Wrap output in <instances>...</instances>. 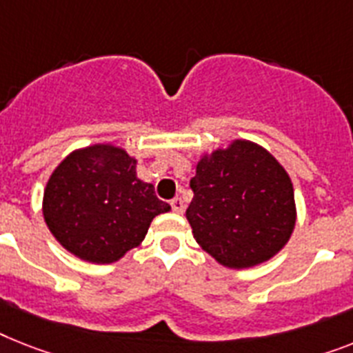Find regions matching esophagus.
Segmentation results:
<instances>
[{
	"instance_id": "esophagus-1",
	"label": "esophagus",
	"mask_w": 353,
	"mask_h": 353,
	"mask_svg": "<svg viewBox=\"0 0 353 353\" xmlns=\"http://www.w3.org/2000/svg\"><path fill=\"white\" fill-rule=\"evenodd\" d=\"M183 208H185V203H183V200L180 196L171 200V209H173L174 212H183Z\"/></svg>"
}]
</instances>
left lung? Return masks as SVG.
Returning <instances> with one entry per match:
<instances>
[{
  "instance_id": "8db88e82",
  "label": "left lung",
  "mask_w": 353,
  "mask_h": 353,
  "mask_svg": "<svg viewBox=\"0 0 353 353\" xmlns=\"http://www.w3.org/2000/svg\"><path fill=\"white\" fill-rule=\"evenodd\" d=\"M185 216L196 243L227 269L274 258L298 220L292 180L272 153L245 139L203 151Z\"/></svg>"
}]
</instances>
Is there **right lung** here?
<instances>
[{"label":"right lung","mask_w":353,"mask_h":353,"mask_svg":"<svg viewBox=\"0 0 353 353\" xmlns=\"http://www.w3.org/2000/svg\"><path fill=\"white\" fill-rule=\"evenodd\" d=\"M171 211L153 183L137 176V159L112 142L74 150L52 171L43 193V218L70 254L88 263H113L135 249L153 218Z\"/></svg>","instance_id":"1"}]
</instances>
